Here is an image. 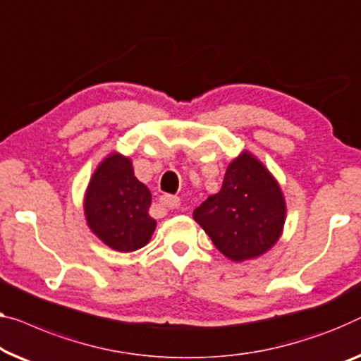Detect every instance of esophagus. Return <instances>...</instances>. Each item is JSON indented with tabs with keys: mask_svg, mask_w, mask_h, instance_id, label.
<instances>
[{
	"mask_svg": "<svg viewBox=\"0 0 361 361\" xmlns=\"http://www.w3.org/2000/svg\"><path fill=\"white\" fill-rule=\"evenodd\" d=\"M160 204H162L164 207L170 209V211H173V209H178L180 207V197L166 195V196L160 197Z\"/></svg>",
	"mask_w": 361,
	"mask_h": 361,
	"instance_id": "obj_1",
	"label": "esophagus"
}]
</instances>
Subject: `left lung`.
Segmentation results:
<instances>
[{"instance_id":"obj_1","label":"left lung","mask_w":361,"mask_h":361,"mask_svg":"<svg viewBox=\"0 0 361 361\" xmlns=\"http://www.w3.org/2000/svg\"><path fill=\"white\" fill-rule=\"evenodd\" d=\"M285 215L281 185L248 150L230 162L217 195L192 212L215 248L235 262L271 250L283 232Z\"/></svg>"}]
</instances>
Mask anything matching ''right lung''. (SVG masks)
<instances>
[{
  "label": "right lung",
  "instance_id": "add662e5",
  "mask_svg": "<svg viewBox=\"0 0 361 361\" xmlns=\"http://www.w3.org/2000/svg\"><path fill=\"white\" fill-rule=\"evenodd\" d=\"M152 195L134 176L131 159L111 152L97 166L84 195L89 228L109 248L131 252L146 246L157 222L149 215Z\"/></svg>",
  "mask_w": 361,
  "mask_h": 361
}]
</instances>
